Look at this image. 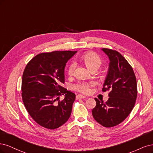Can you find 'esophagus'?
I'll return each mask as SVG.
<instances>
[{
    "instance_id": "esophagus-1",
    "label": "esophagus",
    "mask_w": 153,
    "mask_h": 153,
    "mask_svg": "<svg viewBox=\"0 0 153 153\" xmlns=\"http://www.w3.org/2000/svg\"><path fill=\"white\" fill-rule=\"evenodd\" d=\"M86 97L83 96V95H77L76 96V98H77V99H79V98H81V99H82V98H86Z\"/></svg>"
}]
</instances>
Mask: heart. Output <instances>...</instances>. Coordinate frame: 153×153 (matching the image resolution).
Returning a JSON list of instances; mask_svg holds the SVG:
<instances>
[{"mask_svg":"<svg viewBox=\"0 0 153 153\" xmlns=\"http://www.w3.org/2000/svg\"><path fill=\"white\" fill-rule=\"evenodd\" d=\"M82 59L85 63L86 65L91 71L93 69H98L102 63V60L100 57L97 54L93 52H86L83 54ZM76 63L75 62H71L68 65L67 68V72L68 75H72L74 72ZM93 86V83H86L83 82L81 84H78L74 86V89L80 91L81 93L88 94L91 91V87Z\"/></svg>","mask_w":153,"mask_h":153,"instance_id":"1","label":"heart"}]
</instances>
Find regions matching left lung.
<instances>
[{"instance_id":"8db88e82","label":"left lung","mask_w":153,"mask_h":153,"mask_svg":"<svg viewBox=\"0 0 153 153\" xmlns=\"http://www.w3.org/2000/svg\"><path fill=\"white\" fill-rule=\"evenodd\" d=\"M109 58V67L102 88L110 90L104 103L95 98L97 105L92 110L95 121L104 127L115 126L124 121L134 108L137 96V81L134 70L116 50L102 48Z\"/></svg>"}]
</instances>
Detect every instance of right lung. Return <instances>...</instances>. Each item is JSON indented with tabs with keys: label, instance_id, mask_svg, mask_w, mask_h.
Listing matches in <instances>:
<instances>
[{
	"label": "right lung",
	"instance_id": "1",
	"mask_svg": "<svg viewBox=\"0 0 153 153\" xmlns=\"http://www.w3.org/2000/svg\"><path fill=\"white\" fill-rule=\"evenodd\" d=\"M76 51L42 53L34 56L25 68L22 82L23 102L28 114L41 126L54 130L69 119L74 93L61 85L64 69ZM65 94L62 101V94Z\"/></svg>",
	"mask_w": 153,
	"mask_h": 153
}]
</instances>
